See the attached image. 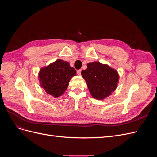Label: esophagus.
Returning <instances> with one entry per match:
<instances>
[{
    "mask_svg": "<svg viewBox=\"0 0 157 157\" xmlns=\"http://www.w3.org/2000/svg\"><path fill=\"white\" fill-rule=\"evenodd\" d=\"M77 74H78V75H81V70H80V69H79V70H77Z\"/></svg>",
    "mask_w": 157,
    "mask_h": 157,
    "instance_id": "obj_1",
    "label": "esophagus"
}]
</instances>
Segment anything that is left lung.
<instances>
[{
    "label": "left lung",
    "mask_w": 157,
    "mask_h": 157,
    "mask_svg": "<svg viewBox=\"0 0 157 157\" xmlns=\"http://www.w3.org/2000/svg\"><path fill=\"white\" fill-rule=\"evenodd\" d=\"M81 75L92 97L97 99H103L115 91L119 78L116 70L98 61L88 63Z\"/></svg>",
    "instance_id": "obj_1"
}]
</instances>
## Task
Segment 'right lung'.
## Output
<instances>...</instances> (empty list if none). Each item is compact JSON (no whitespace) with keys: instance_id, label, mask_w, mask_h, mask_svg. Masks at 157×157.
<instances>
[{"instance_id":"1","label":"right lung","mask_w":157,"mask_h":157,"mask_svg":"<svg viewBox=\"0 0 157 157\" xmlns=\"http://www.w3.org/2000/svg\"><path fill=\"white\" fill-rule=\"evenodd\" d=\"M75 75L76 70L71 67L67 61L58 59L42 68L39 77L41 86L47 93L54 97H59L68 87L71 77Z\"/></svg>"}]
</instances>
